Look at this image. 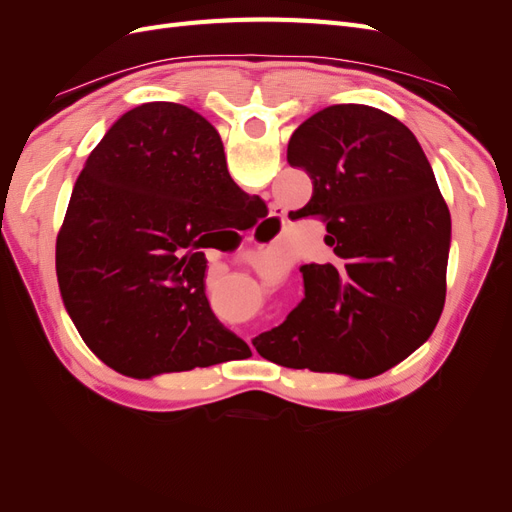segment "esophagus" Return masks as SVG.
Listing matches in <instances>:
<instances>
[{"instance_id":"1","label":"esophagus","mask_w":512,"mask_h":512,"mask_svg":"<svg viewBox=\"0 0 512 512\" xmlns=\"http://www.w3.org/2000/svg\"><path fill=\"white\" fill-rule=\"evenodd\" d=\"M273 218H275V220H280V218H282V215H280V213H273Z\"/></svg>"}]
</instances>
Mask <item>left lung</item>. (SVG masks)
Listing matches in <instances>:
<instances>
[{
    "mask_svg": "<svg viewBox=\"0 0 512 512\" xmlns=\"http://www.w3.org/2000/svg\"><path fill=\"white\" fill-rule=\"evenodd\" d=\"M314 183L292 218L318 215L335 260L303 265L305 299L254 339L269 361L371 378L423 346L446 299L451 213L416 136L389 113L333 104L288 143Z\"/></svg>",
    "mask_w": 512,
    "mask_h": 512,
    "instance_id": "1",
    "label": "left lung"
}]
</instances>
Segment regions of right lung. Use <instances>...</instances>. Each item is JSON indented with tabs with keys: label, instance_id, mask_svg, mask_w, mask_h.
Instances as JSON below:
<instances>
[{
	"label": "right lung",
	"instance_id": "1",
	"mask_svg": "<svg viewBox=\"0 0 512 512\" xmlns=\"http://www.w3.org/2000/svg\"><path fill=\"white\" fill-rule=\"evenodd\" d=\"M262 207L192 108L149 102L119 117L89 153L57 235L61 299L89 350L130 378L247 350L211 312L198 250L203 231L256 222Z\"/></svg>",
	"mask_w": 512,
	"mask_h": 512
}]
</instances>
